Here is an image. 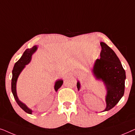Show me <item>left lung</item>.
Instances as JSON below:
<instances>
[{
	"label": "left lung",
	"mask_w": 135,
	"mask_h": 135,
	"mask_svg": "<svg viewBox=\"0 0 135 135\" xmlns=\"http://www.w3.org/2000/svg\"><path fill=\"white\" fill-rule=\"evenodd\" d=\"M102 50L99 59H97L91 70L97 80L102 81L106 89V109L103 112L113 108L119 103L125 91V71L120 61L115 52L104 42H101ZM77 89L80 88V83L77 81Z\"/></svg>",
	"instance_id": "obj_1"
}]
</instances>
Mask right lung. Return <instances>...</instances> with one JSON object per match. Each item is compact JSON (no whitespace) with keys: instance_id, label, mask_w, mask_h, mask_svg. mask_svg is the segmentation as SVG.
I'll use <instances>...</instances> for the list:
<instances>
[{"instance_id":"obj_1","label":"right lung","mask_w":135,"mask_h":135,"mask_svg":"<svg viewBox=\"0 0 135 135\" xmlns=\"http://www.w3.org/2000/svg\"><path fill=\"white\" fill-rule=\"evenodd\" d=\"M37 50V46L34 45V47L31 49H28L26 50V51L24 52L23 55H22L21 58L15 64L12 71V91L13 95L14 98L17 103V104L19 105V106L23 110H25L27 114H32V110L31 109H29L25 103L21 102L18 98L16 93V83H17L18 78L22 71L24 69V68L26 67V66L30 62L32 56L34 53L36 52V51ZM63 84V80L62 79H58L55 82L54 88L56 91H58V90L60 88Z\"/></svg>"}]
</instances>
